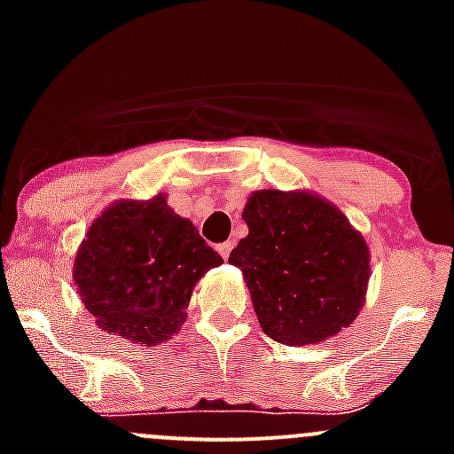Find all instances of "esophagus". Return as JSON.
I'll return each mask as SVG.
<instances>
[{
    "label": "esophagus",
    "mask_w": 454,
    "mask_h": 454,
    "mask_svg": "<svg viewBox=\"0 0 454 454\" xmlns=\"http://www.w3.org/2000/svg\"><path fill=\"white\" fill-rule=\"evenodd\" d=\"M232 250V241H222V244L217 246V253L223 256V259H228V254H231Z\"/></svg>",
    "instance_id": "esophagus-1"
}]
</instances>
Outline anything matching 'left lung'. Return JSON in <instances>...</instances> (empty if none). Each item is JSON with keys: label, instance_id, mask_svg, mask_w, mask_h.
Returning <instances> with one entry per match:
<instances>
[{"label": "left lung", "instance_id": "8db88e82", "mask_svg": "<svg viewBox=\"0 0 454 454\" xmlns=\"http://www.w3.org/2000/svg\"><path fill=\"white\" fill-rule=\"evenodd\" d=\"M248 235L228 263L250 290L261 329L290 347L318 345L363 309L371 254L338 206L312 191H254L244 206Z\"/></svg>", "mask_w": 454, "mask_h": 454}]
</instances>
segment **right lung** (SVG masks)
Segmentation results:
<instances>
[{
    "label": "right lung",
    "mask_w": 454,
    "mask_h": 454,
    "mask_svg": "<svg viewBox=\"0 0 454 454\" xmlns=\"http://www.w3.org/2000/svg\"><path fill=\"white\" fill-rule=\"evenodd\" d=\"M222 263L160 193L109 204L87 228L72 277L103 332L153 347L177 333L195 283Z\"/></svg>",
    "instance_id": "obj_1"
}]
</instances>
